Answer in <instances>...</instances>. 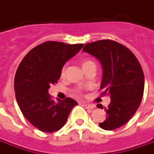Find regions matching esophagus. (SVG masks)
Masks as SVG:
<instances>
[{"label":"esophagus","mask_w":154,"mask_h":154,"mask_svg":"<svg viewBox=\"0 0 154 154\" xmlns=\"http://www.w3.org/2000/svg\"><path fill=\"white\" fill-rule=\"evenodd\" d=\"M83 106H84L86 108H91V109L95 107V105H94V104H92V103H84Z\"/></svg>","instance_id":"obj_1"}]
</instances>
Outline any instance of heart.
Returning a JSON list of instances; mask_svg holds the SVG:
<instances>
[{"instance_id": "obj_1", "label": "heart", "mask_w": 154, "mask_h": 154, "mask_svg": "<svg viewBox=\"0 0 154 154\" xmlns=\"http://www.w3.org/2000/svg\"><path fill=\"white\" fill-rule=\"evenodd\" d=\"M91 64H95V63L92 62V60H85V61H83V62H82V67H83V66H88V65H91ZM66 70V65H64V66H62V72H61L62 76H64V75H65Z\"/></svg>"}]
</instances>
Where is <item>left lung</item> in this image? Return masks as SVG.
Wrapping results in <instances>:
<instances>
[{"label": "left lung", "instance_id": "left-lung-1", "mask_svg": "<svg viewBox=\"0 0 154 154\" xmlns=\"http://www.w3.org/2000/svg\"><path fill=\"white\" fill-rule=\"evenodd\" d=\"M83 51L95 57L103 67L100 89L110 95L107 118L99 123L104 130H114L129 121L140 106L144 75L140 63L128 48L112 40L86 44ZM103 108V107H100Z\"/></svg>", "mask_w": 154, "mask_h": 154}]
</instances>
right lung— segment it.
<instances>
[{
	"mask_svg": "<svg viewBox=\"0 0 154 154\" xmlns=\"http://www.w3.org/2000/svg\"><path fill=\"white\" fill-rule=\"evenodd\" d=\"M82 47L83 44L46 42L29 51L18 66L14 82L17 102L26 119L40 131L61 129L77 105L70 97L55 103L48 89L57 82L62 66Z\"/></svg>",
	"mask_w": 154,
	"mask_h": 154,
	"instance_id": "add662e5",
	"label": "right lung"
}]
</instances>
